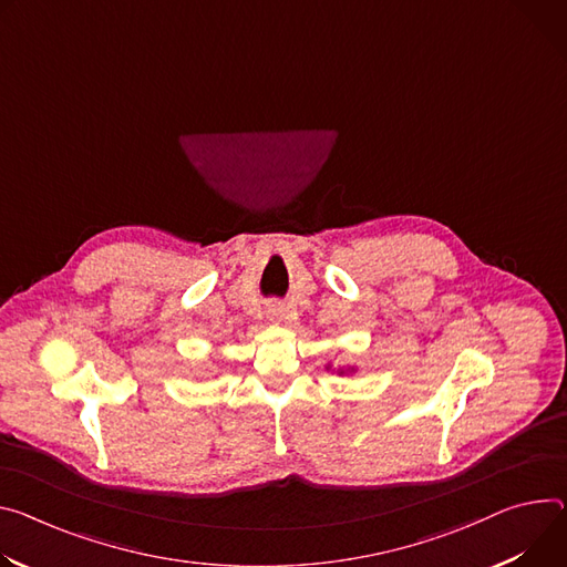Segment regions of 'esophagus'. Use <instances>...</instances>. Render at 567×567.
I'll list each match as a JSON object with an SVG mask.
<instances>
[{
    "label": "esophagus",
    "mask_w": 567,
    "mask_h": 567,
    "mask_svg": "<svg viewBox=\"0 0 567 567\" xmlns=\"http://www.w3.org/2000/svg\"><path fill=\"white\" fill-rule=\"evenodd\" d=\"M267 315H269V319H271V321H276V323H282V321H287V319H291V317H293L291 307H287L285 302H274V305H269Z\"/></svg>",
    "instance_id": "obj_1"
}]
</instances>
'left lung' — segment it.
I'll return each mask as SVG.
<instances>
[{
	"instance_id": "1",
	"label": "left lung",
	"mask_w": 567,
	"mask_h": 567,
	"mask_svg": "<svg viewBox=\"0 0 567 567\" xmlns=\"http://www.w3.org/2000/svg\"><path fill=\"white\" fill-rule=\"evenodd\" d=\"M352 371H354V369H352ZM337 373H339V375H343V373H346V371H343V369H339V371H337Z\"/></svg>"
}]
</instances>
